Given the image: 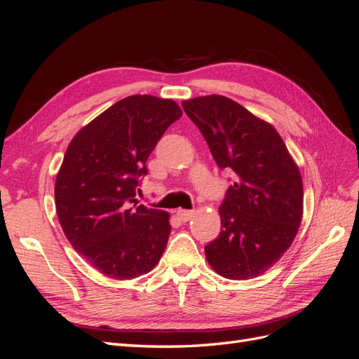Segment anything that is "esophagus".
<instances>
[{
	"instance_id": "34e87169",
	"label": "esophagus",
	"mask_w": 359,
	"mask_h": 359,
	"mask_svg": "<svg viewBox=\"0 0 359 359\" xmlns=\"http://www.w3.org/2000/svg\"><path fill=\"white\" fill-rule=\"evenodd\" d=\"M178 217L182 220V222H189L191 217L194 215V211H189V210H178L177 211Z\"/></svg>"
}]
</instances>
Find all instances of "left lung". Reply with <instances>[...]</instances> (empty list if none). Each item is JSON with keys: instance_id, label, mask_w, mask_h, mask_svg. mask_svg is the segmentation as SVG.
Returning a JSON list of instances; mask_svg holds the SVG:
<instances>
[{"instance_id": "obj_1", "label": "left lung", "mask_w": 359, "mask_h": 359, "mask_svg": "<svg viewBox=\"0 0 359 359\" xmlns=\"http://www.w3.org/2000/svg\"><path fill=\"white\" fill-rule=\"evenodd\" d=\"M217 166L233 175L205 245L211 268L231 280L257 277L285 255L302 219V180L277 130L224 95L182 102Z\"/></svg>"}]
</instances>
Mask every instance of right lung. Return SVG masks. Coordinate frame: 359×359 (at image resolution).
I'll use <instances>...</instances> for the list:
<instances>
[{
	"mask_svg": "<svg viewBox=\"0 0 359 359\" xmlns=\"http://www.w3.org/2000/svg\"><path fill=\"white\" fill-rule=\"evenodd\" d=\"M180 106L154 95H130L81 128L55 181V206L69 243L115 280L149 273L165 252L169 214L137 205L147 160Z\"/></svg>",
	"mask_w": 359,
	"mask_h": 359,
	"instance_id": "right-lung-1",
	"label": "right lung"
}]
</instances>
